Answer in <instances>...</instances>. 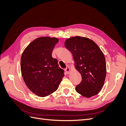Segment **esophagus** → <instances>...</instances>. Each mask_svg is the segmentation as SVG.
Wrapping results in <instances>:
<instances>
[{
  "mask_svg": "<svg viewBox=\"0 0 126 126\" xmlns=\"http://www.w3.org/2000/svg\"><path fill=\"white\" fill-rule=\"evenodd\" d=\"M65 71L66 73L67 74H69V73H70L71 72V69H70V67H67L65 69Z\"/></svg>",
  "mask_w": 126,
  "mask_h": 126,
  "instance_id": "1",
  "label": "esophagus"
}]
</instances>
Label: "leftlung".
Masks as SVG:
<instances>
[{"label":"left lung","mask_w":126,"mask_h":126,"mask_svg":"<svg viewBox=\"0 0 126 126\" xmlns=\"http://www.w3.org/2000/svg\"><path fill=\"white\" fill-rule=\"evenodd\" d=\"M64 46L72 53L74 65L82 77L76 91L86 97L98 94L106 75L105 56L99 47L92 40L78 36L67 38Z\"/></svg>","instance_id":"8db88e82"}]
</instances>
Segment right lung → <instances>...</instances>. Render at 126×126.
<instances>
[{"label":"right lung","mask_w":126,"mask_h":126,"mask_svg":"<svg viewBox=\"0 0 126 126\" xmlns=\"http://www.w3.org/2000/svg\"><path fill=\"white\" fill-rule=\"evenodd\" d=\"M58 41L55 37H40L32 41L22 53L23 79L28 88L38 96H47L55 92L64 76L57 60L52 57Z\"/></svg>","instance_id":"obj_1"}]
</instances>
